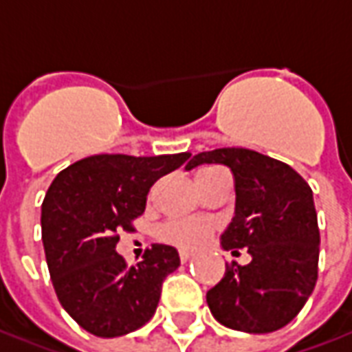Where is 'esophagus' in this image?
<instances>
[{"mask_svg": "<svg viewBox=\"0 0 352 352\" xmlns=\"http://www.w3.org/2000/svg\"><path fill=\"white\" fill-rule=\"evenodd\" d=\"M179 258H181V262H188V260L192 258V252L181 251V252H179Z\"/></svg>", "mask_w": 352, "mask_h": 352, "instance_id": "34e87169", "label": "esophagus"}]
</instances>
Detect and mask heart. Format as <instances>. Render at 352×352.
<instances>
[{
    "mask_svg": "<svg viewBox=\"0 0 352 352\" xmlns=\"http://www.w3.org/2000/svg\"><path fill=\"white\" fill-rule=\"evenodd\" d=\"M217 171H221V169H201L196 179L213 175ZM209 236H211V226L207 222L196 221V219H173V221L164 222L158 228L160 241L184 249V251H190V249L204 245Z\"/></svg>",
    "mask_w": 352,
    "mask_h": 352,
    "instance_id": "obj_1",
    "label": "heart"
}]
</instances>
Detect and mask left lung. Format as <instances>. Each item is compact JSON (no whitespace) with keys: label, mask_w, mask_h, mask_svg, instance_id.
<instances>
[{"label":"left lung","mask_w":352,"mask_h":352,"mask_svg":"<svg viewBox=\"0 0 352 352\" xmlns=\"http://www.w3.org/2000/svg\"><path fill=\"white\" fill-rule=\"evenodd\" d=\"M224 164L236 183V217L222 234L234 256L207 305L221 324L247 333L275 332L302 311L317 285L318 234L313 190L288 164L251 148H214L186 164Z\"/></svg>","instance_id":"left-lung-1"}]
</instances>
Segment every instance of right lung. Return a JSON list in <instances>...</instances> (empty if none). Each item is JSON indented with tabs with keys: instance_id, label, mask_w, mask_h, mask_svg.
<instances>
[{
	"instance_id": "obj_1",
	"label": "right lung",
	"mask_w": 352,
	"mask_h": 352,
	"mask_svg": "<svg viewBox=\"0 0 352 352\" xmlns=\"http://www.w3.org/2000/svg\"><path fill=\"white\" fill-rule=\"evenodd\" d=\"M190 153L160 156L94 154L62 169L43 199L41 232L50 280L69 317L98 338L124 336L148 322L162 283L181 260L154 243L135 265L115 251L133 232L148 190Z\"/></svg>"
}]
</instances>
